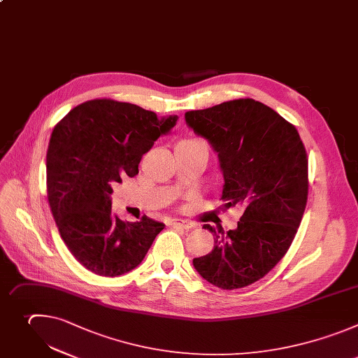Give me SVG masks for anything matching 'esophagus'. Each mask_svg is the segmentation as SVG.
<instances>
[{
  "label": "esophagus",
  "instance_id": "1",
  "mask_svg": "<svg viewBox=\"0 0 358 358\" xmlns=\"http://www.w3.org/2000/svg\"><path fill=\"white\" fill-rule=\"evenodd\" d=\"M171 226L180 227V229H183V230H192V229H194V227H196L193 223L186 222V220H180V219H173V220L171 222Z\"/></svg>",
  "mask_w": 358,
  "mask_h": 358
}]
</instances>
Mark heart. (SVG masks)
<instances>
[{
  "label": "heart",
  "instance_id": "obj_1",
  "mask_svg": "<svg viewBox=\"0 0 358 358\" xmlns=\"http://www.w3.org/2000/svg\"><path fill=\"white\" fill-rule=\"evenodd\" d=\"M194 141H200V139H194Z\"/></svg>",
  "mask_w": 358,
  "mask_h": 358
}]
</instances>
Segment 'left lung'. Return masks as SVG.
Here are the masks:
<instances>
[{
  "label": "left lung",
  "mask_w": 358,
  "mask_h": 358,
  "mask_svg": "<svg viewBox=\"0 0 358 358\" xmlns=\"http://www.w3.org/2000/svg\"><path fill=\"white\" fill-rule=\"evenodd\" d=\"M186 124L217 152L226 207L243 206L236 230L213 233L214 247L194 269L222 289L264 278L289 250L308 201V155L298 129L252 99L185 114Z\"/></svg>",
  "instance_id": "1"
}]
</instances>
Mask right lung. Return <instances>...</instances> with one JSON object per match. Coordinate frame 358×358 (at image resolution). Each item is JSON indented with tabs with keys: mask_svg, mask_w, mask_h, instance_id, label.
<instances>
[{
	"mask_svg": "<svg viewBox=\"0 0 358 358\" xmlns=\"http://www.w3.org/2000/svg\"><path fill=\"white\" fill-rule=\"evenodd\" d=\"M178 115L110 99L70 110L55 127L46 154L48 200L66 247L86 269L118 276L141 264L165 224L122 222L111 211L113 185L138 173L141 158Z\"/></svg>",
	"mask_w": 358,
	"mask_h": 358,
	"instance_id": "obj_1",
	"label": "right lung"
}]
</instances>
